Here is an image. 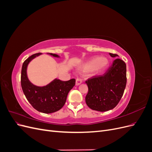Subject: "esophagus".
Segmentation results:
<instances>
[{"label":"esophagus","mask_w":152,"mask_h":152,"mask_svg":"<svg viewBox=\"0 0 152 152\" xmlns=\"http://www.w3.org/2000/svg\"><path fill=\"white\" fill-rule=\"evenodd\" d=\"M82 80L81 79H80L79 78H77V79H76V82H75V84H76L77 86L80 85L82 83Z\"/></svg>","instance_id":"1"}]
</instances>
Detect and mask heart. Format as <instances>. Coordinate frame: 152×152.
<instances>
[{
  "mask_svg": "<svg viewBox=\"0 0 152 152\" xmlns=\"http://www.w3.org/2000/svg\"><path fill=\"white\" fill-rule=\"evenodd\" d=\"M109 61L107 58L95 56L91 58L84 66V69L86 70H93L94 69L97 70H103L108 66Z\"/></svg>",
  "mask_w": 152,
  "mask_h": 152,
  "instance_id": "b5f03b06",
  "label": "heart"
}]
</instances>
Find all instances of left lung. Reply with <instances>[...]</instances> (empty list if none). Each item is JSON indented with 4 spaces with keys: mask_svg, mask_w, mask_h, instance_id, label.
<instances>
[{
    "mask_svg": "<svg viewBox=\"0 0 152 152\" xmlns=\"http://www.w3.org/2000/svg\"><path fill=\"white\" fill-rule=\"evenodd\" d=\"M109 54L113 58L118 56L116 54ZM86 83L88 87L87 105L99 112L112 110L121 101L126 88V64L121 59H115L103 75L92 77Z\"/></svg>",
    "mask_w": 152,
    "mask_h": 152,
    "instance_id": "obj_1",
    "label": "left lung"
}]
</instances>
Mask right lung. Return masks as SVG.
I'll return each mask as SVG.
<instances>
[{
  "label": "right lung",
  "mask_w": 152,
  "mask_h": 152,
  "mask_svg": "<svg viewBox=\"0 0 152 152\" xmlns=\"http://www.w3.org/2000/svg\"><path fill=\"white\" fill-rule=\"evenodd\" d=\"M41 53H36L27 58L23 63L21 73V85L26 98L37 111L50 113L58 111L65 104L67 95L75 84V79L61 81L55 79L44 87H37L32 84L26 75V67L28 63ZM53 56L57 54L50 53Z\"/></svg>",
  "instance_id": "1"
}]
</instances>
